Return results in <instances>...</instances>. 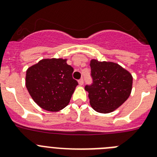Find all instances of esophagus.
Returning <instances> with one entry per match:
<instances>
[{"label":"esophagus","instance_id":"esophagus-1","mask_svg":"<svg viewBox=\"0 0 157 157\" xmlns=\"http://www.w3.org/2000/svg\"><path fill=\"white\" fill-rule=\"evenodd\" d=\"M78 84H79L80 86H82V85L84 84V81H83L82 78H81V79L78 80Z\"/></svg>","mask_w":157,"mask_h":157}]
</instances>
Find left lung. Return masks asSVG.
Returning <instances> with one entry per match:
<instances>
[{"label":"left lung","instance_id":"8db88e82","mask_svg":"<svg viewBox=\"0 0 157 157\" xmlns=\"http://www.w3.org/2000/svg\"><path fill=\"white\" fill-rule=\"evenodd\" d=\"M92 85H86L91 107L99 113L113 112L127 100L132 89V76L117 63L90 61Z\"/></svg>","mask_w":157,"mask_h":157}]
</instances>
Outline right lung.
I'll return each instance as SVG.
<instances>
[{"instance_id":"right-lung-1","label":"right lung","mask_w":157,"mask_h":157,"mask_svg":"<svg viewBox=\"0 0 157 157\" xmlns=\"http://www.w3.org/2000/svg\"><path fill=\"white\" fill-rule=\"evenodd\" d=\"M67 59H43L29 67L25 86L33 100L41 108L59 111L67 106L78 82Z\"/></svg>"}]
</instances>
